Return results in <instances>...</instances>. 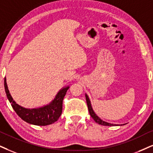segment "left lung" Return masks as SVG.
<instances>
[{"label":"left lung","mask_w":153,"mask_h":153,"mask_svg":"<svg viewBox=\"0 0 153 153\" xmlns=\"http://www.w3.org/2000/svg\"><path fill=\"white\" fill-rule=\"evenodd\" d=\"M85 98H86V102H87V104H88V110L89 112H90V114L91 116V117L94 120L96 123H97L98 124L102 125V126H118L117 124H113V123H107L106 121H104L103 120H102L100 118L98 117L97 115L94 113V111L92 109V106H91V103L90 101V99H89L88 96L85 94Z\"/></svg>","instance_id":"obj_1"}]
</instances>
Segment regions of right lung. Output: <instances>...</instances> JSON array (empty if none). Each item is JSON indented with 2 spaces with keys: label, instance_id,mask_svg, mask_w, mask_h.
Listing matches in <instances>:
<instances>
[{
  "label": "right lung",
  "instance_id": "add662e5",
  "mask_svg": "<svg viewBox=\"0 0 153 153\" xmlns=\"http://www.w3.org/2000/svg\"><path fill=\"white\" fill-rule=\"evenodd\" d=\"M4 86L7 99L17 114L27 123L36 126L50 125L59 119L62 113L63 98L69 88V86H68L61 89L49 104L36 109H27L21 107L13 100L7 88L5 78Z\"/></svg>",
  "mask_w": 153,
  "mask_h": 153
}]
</instances>
